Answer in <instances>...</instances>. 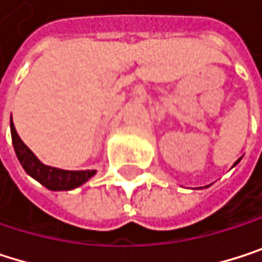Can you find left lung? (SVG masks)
<instances>
[{"label": "left lung", "mask_w": 262, "mask_h": 262, "mask_svg": "<svg viewBox=\"0 0 262 262\" xmlns=\"http://www.w3.org/2000/svg\"><path fill=\"white\" fill-rule=\"evenodd\" d=\"M238 163H239V160H238V161H236V163H235V164H233V166H236V164H238Z\"/></svg>", "instance_id": "left-lung-1"}]
</instances>
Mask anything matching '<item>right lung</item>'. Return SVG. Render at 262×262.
Listing matches in <instances>:
<instances>
[{
	"mask_svg": "<svg viewBox=\"0 0 262 262\" xmlns=\"http://www.w3.org/2000/svg\"><path fill=\"white\" fill-rule=\"evenodd\" d=\"M10 132H12L13 149H15V154H16L18 161L21 163L23 169L26 170L27 175H30L33 180L41 183L49 190L58 192V190L76 189V187L82 186L85 181H89L96 173V170H62V169L46 166L21 141L12 121H10Z\"/></svg>",
	"mask_w": 262,
	"mask_h": 262,
	"instance_id": "obj_1",
	"label": "right lung"
}]
</instances>
